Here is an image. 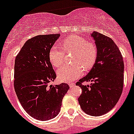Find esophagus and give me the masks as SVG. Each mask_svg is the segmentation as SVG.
I'll return each mask as SVG.
<instances>
[{
	"instance_id": "34e87169",
	"label": "esophagus",
	"mask_w": 134,
	"mask_h": 134,
	"mask_svg": "<svg viewBox=\"0 0 134 134\" xmlns=\"http://www.w3.org/2000/svg\"><path fill=\"white\" fill-rule=\"evenodd\" d=\"M69 88H72L74 87V86H75V83H69Z\"/></svg>"
}]
</instances>
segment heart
Here are the masks:
<instances>
[{
	"mask_svg": "<svg viewBox=\"0 0 134 134\" xmlns=\"http://www.w3.org/2000/svg\"><path fill=\"white\" fill-rule=\"evenodd\" d=\"M64 50L74 51L73 65H64L57 71L58 79L63 82H70L81 76L83 72V67L86 70L92 69L97 59L98 51L96 45L89 42L81 37L71 36L66 39L61 44ZM65 53L60 47L54 45L51 48L48 58L55 67H59L63 63Z\"/></svg>",
	"mask_w": 134,
	"mask_h": 134,
	"instance_id": "b5f03b06",
	"label": "heart"
}]
</instances>
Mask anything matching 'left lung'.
Here are the masks:
<instances>
[{
  "label": "left lung",
  "instance_id": "left-lung-1",
  "mask_svg": "<svg viewBox=\"0 0 134 134\" xmlns=\"http://www.w3.org/2000/svg\"><path fill=\"white\" fill-rule=\"evenodd\" d=\"M91 37L97 48V59L89 73L76 85L82 89L78 99L82 110L92 116H100L109 112L122 94L124 61L120 51L110 37L97 31ZM88 81L93 83L83 85Z\"/></svg>",
  "mask_w": 134,
  "mask_h": 134
}]
</instances>
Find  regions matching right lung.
<instances>
[{
    "label": "right lung",
    "mask_w": 134,
    "mask_h": 134,
    "mask_svg": "<svg viewBox=\"0 0 134 134\" xmlns=\"http://www.w3.org/2000/svg\"><path fill=\"white\" fill-rule=\"evenodd\" d=\"M60 34L42 35L29 39L15 58L14 86L24 109L39 120L58 115L68 84L48 86L56 74L48 58L51 48Z\"/></svg>",
    "instance_id": "add662e5"
}]
</instances>
